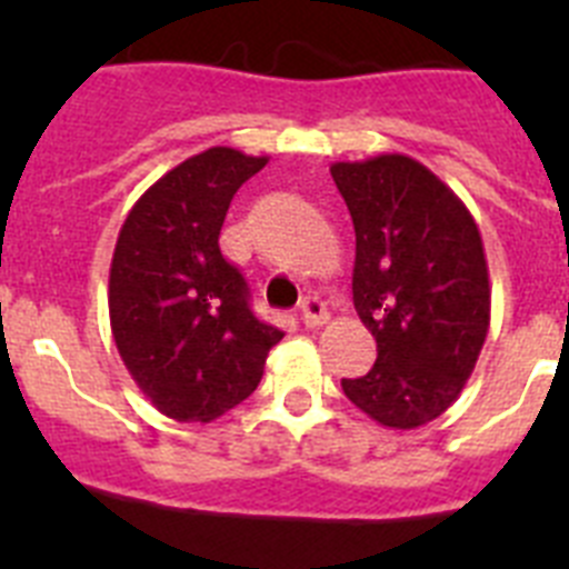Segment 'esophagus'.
I'll list each match as a JSON object with an SVG mask.
<instances>
[{
    "mask_svg": "<svg viewBox=\"0 0 569 569\" xmlns=\"http://www.w3.org/2000/svg\"><path fill=\"white\" fill-rule=\"evenodd\" d=\"M328 319V305H325L319 296H308V299L301 301V321H305L308 328H321Z\"/></svg>",
    "mask_w": 569,
    "mask_h": 569,
    "instance_id": "1",
    "label": "esophagus"
}]
</instances>
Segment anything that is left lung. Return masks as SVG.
Returning a JSON list of instances; mask_svg holds the SVG:
<instances>
[{
	"label": "left lung",
	"instance_id": "1",
	"mask_svg": "<svg viewBox=\"0 0 569 569\" xmlns=\"http://www.w3.org/2000/svg\"><path fill=\"white\" fill-rule=\"evenodd\" d=\"M356 230L353 301L376 365L341 390L381 427L416 430L459 399L490 328V276L470 210L401 153L330 168Z\"/></svg>",
	"mask_w": 569,
	"mask_h": 569
}]
</instances>
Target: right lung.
I'll return each instance as SVG.
<instances>
[{
    "mask_svg": "<svg viewBox=\"0 0 569 569\" xmlns=\"http://www.w3.org/2000/svg\"><path fill=\"white\" fill-rule=\"evenodd\" d=\"M268 156L208 148L150 184L110 261V330L150 405L176 421H213L248 399L281 330L250 310L239 268L219 250L236 190Z\"/></svg>",
    "mask_w": 569,
    "mask_h": 569,
    "instance_id": "1",
    "label": "right lung"
}]
</instances>
